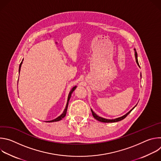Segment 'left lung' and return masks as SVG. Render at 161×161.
<instances>
[{"mask_svg": "<svg viewBox=\"0 0 161 161\" xmlns=\"http://www.w3.org/2000/svg\"><path fill=\"white\" fill-rule=\"evenodd\" d=\"M134 51H135V57H136V62H137V65H138L139 66H140V65H139V63H138V60H137V53H136V50L134 49ZM142 76V75H141ZM135 106L131 109V110H130L127 113H126L125 115H124V116H122V117H119V118H117V119H113V120H109V119H104V118H102V117H99L98 115H97V114L92 111V109H91V111H92V115H93V117L96 119V120H97L98 121H100V122H106V123H108V122H119V121H120V120H123V119H124L128 114L132 111V110L135 108Z\"/></svg>", "mask_w": 161, "mask_h": 161, "instance_id": "8db88e82", "label": "left lung"}]
</instances>
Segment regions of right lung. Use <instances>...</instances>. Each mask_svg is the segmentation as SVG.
<instances>
[{
  "mask_svg": "<svg viewBox=\"0 0 161 161\" xmlns=\"http://www.w3.org/2000/svg\"><path fill=\"white\" fill-rule=\"evenodd\" d=\"M24 60V59L22 60V61ZM22 61H21V62L20 63V64H19V71H20V68H21V64H22ZM76 86H74L72 89H71V92H69V96H68V99H67V104H66V106H65V109H64V112H63V113L61 114V115H60L59 117H58L57 119H54V120H50V121H48V122H57V121H59V120H60L61 119H62L65 115H66V113H67V107H68V104H69V99H70V98H71V94H72V93H73V92L75 90V88H76Z\"/></svg>",
  "mask_w": 161,
  "mask_h": 161,
  "instance_id": "add662e5",
  "label": "right lung"
}]
</instances>
